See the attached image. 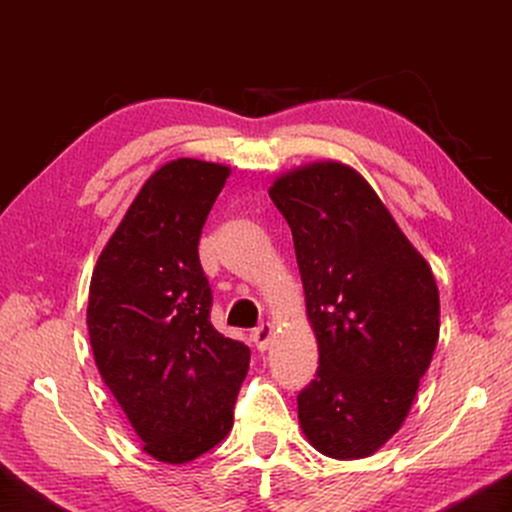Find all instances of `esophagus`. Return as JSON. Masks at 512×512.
Masks as SVG:
<instances>
[{"label":"esophagus","mask_w":512,"mask_h":512,"mask_svg":"<svg viewBox=\"0 0 512 512\" xmlns=\"http://www.w3.org/2000/svg\"><path fill=\"white\" fill-rule=\"evenodd\" d=\"M253 343L257 345V350H266L268 343H271V336H273V325L271 323H262L259 327L253 329Z\"/></svg>","instance_id":"1"}]
</instances>
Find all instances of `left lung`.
<instances>
[{
	"instance_id": "8db88e82",
	"label": "left lung",
	"mask_w": 512,
	"mask_h": 512,
	"mask_svg": "<svg viewBox=\"0 0 512 512\" xmlns=\"http://www.w3.org/2000/svg\"><path fill=\"white\" fill-rule=\"evenodd\" d=\"M268 196L291 228L318 341L316 379L298 395L300 427L329 458L375 454L402 427L436 350V280L348 164H305Z\"/></svg>"
}]
</instances>
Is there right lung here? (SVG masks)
<instances>
[{
	"label": "right lung",
	"instance_id": "1",
	"mask_svg": "<svg viewBox=\"0 0 512 512\" xmlns=\"http://www.w3.org/2000/svg\"><path fill=\"white\" fill-rule=\"evenodd\" d=\"M230 167L178 158L153 173L94 266L88 332L103 384L155 461L228 436L250 350L210 323L198 239Z\"/></svg>",
	"mask_w": 512,
	"mask_h": 512
}]
</instances>
